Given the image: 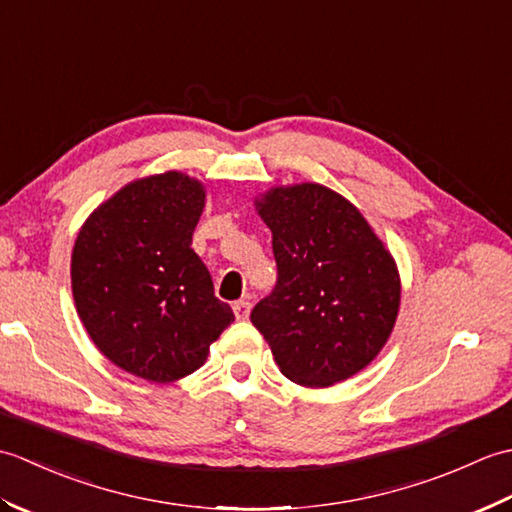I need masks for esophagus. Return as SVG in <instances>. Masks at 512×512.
Returning a JSON list of instances; mask_svg holds the SVG:
<instances>
[{
    "instance_id": "1",
    "label": "esophagus",
    "mask_w": 512,
    "mask_h": 512,
    "mask_svg": "<svg viewBox=\"0 0 512 512\" xmlns=\"http://www.w3.org/2000/svg\"><path fill=\"white\" fill-rule=\"evenodd\" d=\"M233 312H235V317H237L239 321H246L248 314H250V301H246V299L235 301V303H233Z\"/></svg>"
}]
</instances>
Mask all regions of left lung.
<instances>
[{"label": "left lung", "mask_w": 512, "mask_h": 512, "mask_svg": "<svg viewBox=\"0 0 512 512\" xmlns=\"http://www.w3.org/2000/svg\"><path fill=\"white\" fill-rule=\"evenodd\" d=\"M273 231L277 284L250 312L281 374L330 387L383 350L398 317L394 257L361 211L323 184L275 187L255 200Z\"/></svg>", "instance_id": "1"}]
</instances>
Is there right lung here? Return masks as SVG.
<instances>
[{
  "label": "right lung",
  "instance_id": "obj_1",
  "mask_svg": "<svg viewBox=\"0 0 512 512\" xmlns=\"http://www.w3.org/2000/svg\"><path fill=\"white\" fill-rule=\"evenodd\" d=\"M202 182L167 171L125 184L76 235L72 295L103 356L151 383L193 374L235 321L191 237Z\"/></svg>",
  "mask_w": 512,
  "mask_h": 512
}]
</instances>
